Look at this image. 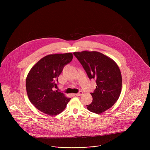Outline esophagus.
Here are the masks:
<instances>
[{"label":"esophagus","instance_id":"obj_1","mask_svg":"<svg viewBox=\"0 0 150 150\" xmlns=\"http://www.w3.org/2000/svg\"><path fill=\"white\" fill-rule=\"evenodd\" d=\"M83 94V92H82V91H80L79 93H76L75 95H76V96H81V95H82Z\"/></svg>","mask_w":150,"mask_h":150}]
</instances>
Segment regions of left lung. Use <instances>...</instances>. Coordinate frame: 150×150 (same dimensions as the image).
Returning <instances> with one entry per match:
<instances>
[{
	"mask_svg": "<svg viewBox=\"0 0 150 150\" xmlns=\"http://www.w3.org/2000/svg\"><path fill=\"white\" fill-rule=\"evenodd\" d=\"M89 79H95L96 86L91 93L93 100L86 105L88 110L100 114L112 107L118 99L122 88V76L117 64L97 51L75 52Z\"/></svg>",
	"mask_w": 150,
	"mask_h": 150,
	"instance_id": "left-lung-1",
	"label": "left lung"
}]
</instances>
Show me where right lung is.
<instances>
[{
    "label": "right lung",
    "instance_id": "obj_1",
    "mask_svg": "<svg viewBox=\"0 0 150 150\" xmlns=\"http://www.w3.org/2000/svg\"><path fill=\"white\" fill-rule=\"evenodd\" d=\"M72 59L71 53L48 55L35 64L27 76L26 89L30 102L48 115L62 112L71 99L53 88L64 66Z\"/></svg>",
    "mask_w": 150,
    "mask_h": 150
}]
</instances>
